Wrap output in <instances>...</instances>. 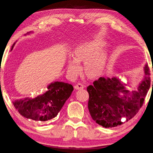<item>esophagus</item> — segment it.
<instances>
[{"label": "esophagus", "instance_id": "34e87169", "mask_svg": "<svg viewBox=\"0 0 153 153\" xmlns=\"http://www.w3.org/2000/svg\"><path fill=\"white\" fill-rule=\"evenodd\" d=\"M84 88V86L82 84H80V83H78L77 84H76V86H74V88H75L76 90H81V89H83Z\"/></svg>", "mask_w": 153, "mask_h": 153}]
</instances>
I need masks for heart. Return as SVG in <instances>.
<instances>
[{"label":"heart","instance_id":"1","mask_svg":"<svg viewBox=\"0 0 153 153\" xmlns=\"http://www.w3.org/2000/svg\"><path fill=\"white\" fill-rule=\"evenodd\" d=\"M105 42L101 40H93L80 44L72 52L73 58L67 61V71L69 75L74 77L80 70V62H84V70L90 78H95L102 73L106 66L108 53L102 47Z\"/></svg>","mask_w":153,"mask_h":153}]
</instances>
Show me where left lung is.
<instances>
[{
  "instance_id": "left-lung-1",
  "label": "left lung",
  "mask_w": 153,
  "mask_h": 153,
  "mask_svg": "<svg viewBox=\"0 0 153 153\" xmlns=\"http://www.w3.org/2000/svg\"><path fill=\"white\" fill-rule=\"evenodd\" d=\"M145 75L137 90L130 91L126 84L117 77H100L88 86V109L92 119L104 128H113L130 120L143 105L151 86L147 64ZM153 85V84H152Z\"/></svg>"
}]
</instances>
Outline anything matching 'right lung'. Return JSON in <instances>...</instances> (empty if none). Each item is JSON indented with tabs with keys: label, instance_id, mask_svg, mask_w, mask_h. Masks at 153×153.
<instances>
[{
	"label": "right lung",
	"instance_id": "1",
	"mask_svg": "<svg viewBox=\"0 0 153 153\" xmlns=\"http://www.w3.org/2000/svg\"><path fill=\"white\" fill-rule=\"evenodd\" d=\"M16 42L13 44L11 50ZM47 89L45 93L35 98L27 97L15 100L13 101V106L20 114L28 119L42 122L52 119L71 96L73 86L70 84L57 81L50 84Z\"/></svg>",
	"mask_w": 153,
	"mask_h": 153
}]
</instances>
